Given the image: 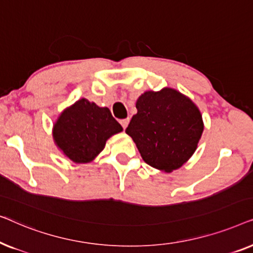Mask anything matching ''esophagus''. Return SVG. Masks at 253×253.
I'll return each mask as SVG.
<instances>
[{"mask_svg": "<svg viewBox=\"0 0 253 253\" xmlns=\"http://www.w3.org/2000/svg\"><path fill=\"white\" fill-rule=\"evenodd\" d=\"M129 119H124V120H121L120 121V123H121V126H123V129H126V127L127 126V124H129Z\"/></svg>", "mask_w": 253, "mask_h": 253, "instance_id": "esophagus-1", "label": "esophagus"}]
</instances>
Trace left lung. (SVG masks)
<instances>
[{
  "label": "left lung",
  "mask_w": 253,
  "mask_h": 253,
  "mask_svg": "<svg viewBox=\"0 0 253 253\" xmlns=\"http://www.w3.org/2000/svg\"><path fill=\"white\" fill-rule=\"evenodd\" d=\"M136 108L126 132L147 165L170 172L189 160L204 130L202 115L191 100L164 88L145 92Z\"/></svg>",
  "instance_id": "1"
}]
</instances>
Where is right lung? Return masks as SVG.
<instances>
[{"instance_id": "obj_1", "label": "right lung", "mask_w": 253, "mask_h": 253, "mask_svg": "<svg viewBox=\"0 0 253 253\" xmlns=\"http://www.w3.org/2000/svg\"><path fill=\"white\" fill-rule=\"evenodd\" d=\"M122 130L107 107L81 99L62 113L54 126V139L70 160L85 164L103 150L110 136Z\"/></svg>"}]
</instances>
